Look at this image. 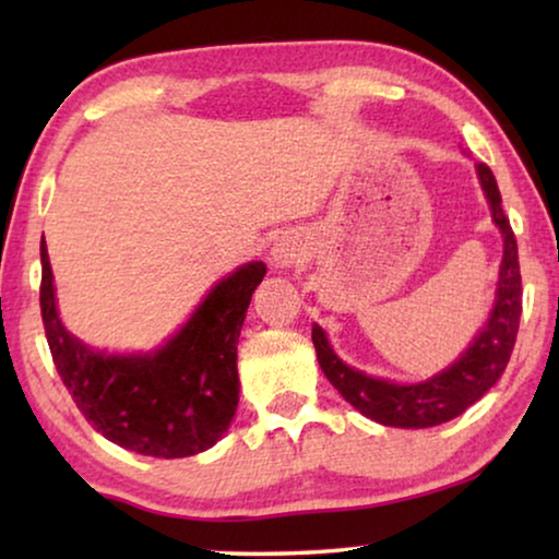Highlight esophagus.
<instances>
[{
    "mask_svg": "<svg viewBox=\"0 0 559 559\" xmlns=\"http://www.w3.org/2000/svg\"><path fill=\"white\" fill-rule=\"evenodd\" d=\"M272 257H274V262H277L280 266H289L295 262L297 257H300V249L295 247V243H287V241H280L277 247L272 249Z\"/></svg>",
    "mask_w": 559,
    "mask_h": 559,
    "instance_id": "esophagus-1",
    "label": "esophagus"
}]
</instances>
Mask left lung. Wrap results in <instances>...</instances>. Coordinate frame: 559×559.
I'll use <instances>...</instances> for the list:
<instances>
[{
    "mask_svg": "<svg viewBox=\"0 0 559 559\" xmlns=\"http://www.w3.org/2000/svg\"><path fill=\"white\" fill-rule=\"evenodd\" d=\"M476 170L480 188H484L488 205H491L493 224L499 226L503 236V259L491 318L453 366H448L438 377L419 381V384H394L386 379L366 377L364 371L343 364L333 354L323 328L312 323V343H316L320 369L338 389L343 400L354 404L364 417L373 419V423L423 430V427L442 425L463 415L501 379L511 350H514L519 318H522V274H519L516 239L509 218L503 216L501 193L493 173L484 163H478Z\"/></svg>",
    "mask_w": 559,
    "mask_h": 559,
    "instance_id": "left-lung-1",
    "label": "left lung"
}]
</instances>
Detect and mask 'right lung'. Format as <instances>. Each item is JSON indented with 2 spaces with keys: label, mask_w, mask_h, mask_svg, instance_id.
<instances>
[{
  "label": "right lung",
  "mask_w": 559,
  "mask_h": 559,
  "mask_svg": "<svg viewBox=\"0 0 559 559\" xmlns=\"http://www.w3.org/2000/svg\"><path fill=\"white\" fill-rule=\"evenodd\" d=\"M40 310L52 364L81 415L106 440L152 457H188L224 438L239 404L236 343L266 266L249 262L205 295L152 354L91 350L60 323L45 239Z\"/></svg>",
  "instance_id": "obj_1"
}]
</instances>
